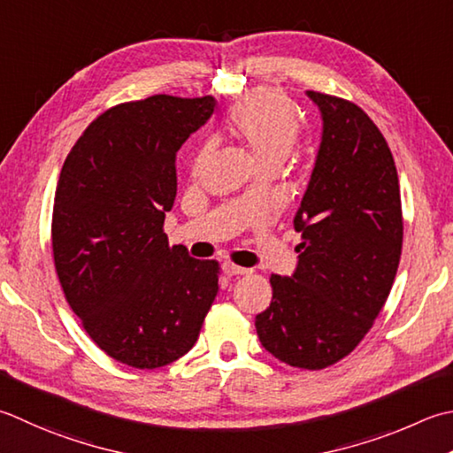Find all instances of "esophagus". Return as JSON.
Returning <instances> with one entry per match:
<instances>
[{
    "instance_id": "obj_1",
    "label": "esophagus",
    "mask_w": 453,
    "mask_h": 453,
    "mask_svg": "<svg viewBox=\"0 0 453 453\" xmlns=\"http://www.w3.org/2000/svg\"><path fill=\"white\" fill-rule=\"evenodd\" d=\"M224 273L227 274V277H234V274H250L251 269H245V267H239V265L235 263H224Z\"/></svg>"
}]
</instances>
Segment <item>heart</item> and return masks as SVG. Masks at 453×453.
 Masks as SVG:
<instances>
[{
	"instance_id": "obj_1",
	"label": "heart",
	"mask_w": 453,
	"mask_h": 453,
	"mask_svg": "<svg viewBox=\"0 0 453 453\" xmlns=\"http://www.w3.org/2000/svg\"><path fill=\"white\" fill-rule=\"evenodd\" d=\"M300 115L287 96L279 92H261L250 96L227 115L226 129L239 141L259 166H279L300 135ZM211 155V145H203L194 158V173Z\"/></svg>"
}]
</instances>
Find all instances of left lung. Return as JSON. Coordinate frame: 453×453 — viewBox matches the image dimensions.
<instances>
[{
	"mask_svg": "<svg viewBox=\"0 0 453 453\" xmlns=\"http://www.w3.org/2000/svg\"><path fill=\"white\" fill-rule=\"evenodd\" d=\"M324 119L322 145L295 218L298 267L273 274V300L255 318L271 356L320 371L348 357L383 310L403 251L395 158L359 105L308 90Z\"/></svg>",
	"mask_w": 453,
	"mask_h": 453,
	"instance_id": "8db88e82",
	"label": "left lung"
}]
</instances>
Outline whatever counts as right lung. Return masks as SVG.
Returning a JSON list of instances; mask_svg holds the SVG:
<instances>
[{
  "label": "right lung",
  "instance_id": "add662e5",
  "mask_svg": "<svg viewBox=\"0 0 453 453\" xmlns=\"http://www.w3.org/2000/svg\"><path fill=\"white\" fill-rule=\"evenodd\" d=\"M211 96L168 94L105 110L70 149L52 208L65 298L105 356L157 369L196 343L218 295V261L171 245L176 150L214 113Z\"/></svg>",
  "mask_w": 453,
  "mask_h": 453
}]
</instances>
